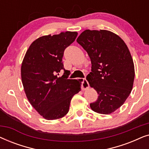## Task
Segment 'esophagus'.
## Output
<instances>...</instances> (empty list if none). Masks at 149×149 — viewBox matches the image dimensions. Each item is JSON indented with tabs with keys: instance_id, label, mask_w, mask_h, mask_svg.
<instances>
[{
	"instance_id": "esophagus-1",
	"label": "esophagus",
	"mask_w": 149,
	"mask_h": 149,
	"mask_svg": "<svg viewBox=\"0 0 149 149\" xmlns=\"http://www.w3.org/2000/svg\"><path fill=\"white\" fill-rule=\"evenodd\" d=\"M89 87V85L88 81H87L86 79H84L82 83V87H81V88H82V90L83 91L86 90V89H88Z\"/></svg>"
}]
</instances>
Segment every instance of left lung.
I'll use <instances>...</instances> for the list:
<instances>
[{
  "label": "left lung",
  "mask_w": 149,
  "mask_h": 149,
  "mask_svg": "<svg viewBox=\"0 0 149 149\" xmlns=\"http://www.w3.org/2000/svg\"><path fill=\"white\" fill-rule=\"evenodd\" d=\"M77 41L90 58L87 80L99 95L90 104L91 110L103 115L114 113L133 88L135 70L129 49L120 36L106 30H85Z\"/></svg>",
  "instance_id": "left-lung-1"
}]
</instances>
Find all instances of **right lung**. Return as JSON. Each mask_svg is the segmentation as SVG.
<instances>
[{"instance_id":"right-lung-1","label":"right lung","mask_w":149,"mask_h":149,"mask_svg":"<svg viewBox=\"0 0 149 149\" xmlns=\"http://www.w3.org/2000/svg\"><path fill=\"white\" fill-rule=\"evenodd\" d=\"M77 32L40 36L32 42L21 66L26 97L34 109L47 120H55L68 113L72 97L81 91V81L68 79L70 72L62 63L64 52L74 41ZM62 70V77H58Z\"/></svg>"}]
</instances>
